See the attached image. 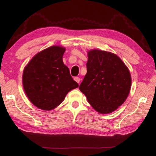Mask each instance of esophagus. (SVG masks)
Returning <instances> with one entry per match:
<instances>
[{"instance_id": "obj_1", "label": "esophagus", "mask_w": 156, "mask_h": 156, "mask_svg": "<svg viewBox=\"0 0 156 156\" xmlns=\"http://www.w3.org/2000/svg\"><path fill=\"white\" fill-rule=\"evenodd\" d=\"M74 80L76 82V83H80V78H79V77H75V78H74Z\"/></svg>"}]
</instances>
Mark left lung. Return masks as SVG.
I'll use <instances>...</instances> for the list:
<instances>
[{
	"label": "left lung",
	"instance_id": "left-lung-1",
	"mask_svg": "<svg viewBox=\"0 0 156 156\" xmlns=\"http://www.w3.org/2000/svg\"><path fill=\"white\" fill-rule=\"evenodd\" d=\"M131 84L130 72L119 57L98 49L88 52L87 74L79 89L98 112L109 113L121 106Z\"/></svg>",
	"mask_w": 156,
	"mask_h": 156
}]
</instances>
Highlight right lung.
I'll return each instance as SVG.
<instances>
[{
    "label": "right lung",
    "instance_id": "obj_1",
    "mask_svg": "<svg viewBox=\"0 0 156 156\" xmlns=\"http://www.w3.org/2000/svg\"><path fill=\"white\" fill-rule=\"evenodd\" d=\"M64 47L52 46L34 56L23 75L25 91L39 109L51 110L61 103L66 95L79 86L62 61Z\"/></svg>",
    "mask_w": 156,
    "mask_h": 156
}]
</instances>
